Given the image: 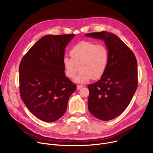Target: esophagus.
<instances>
[{
  "label": "esophagus",
  "mask_w": 153,
  "mask_h": 153,
  "mask_svg": "<svg viewBox=\"0 0 153 153\" xmlns=\"http://www.w3.org/2000/svg\"><path fill=\"white\" fill-rule=\"evenodd\" d=\"M84 86L82 85H77V90H80L81 88H82Z\"/></svg>",
  "instance_id": "esophagus-1"
}]
</instances>
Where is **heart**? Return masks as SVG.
I'll return each mask as SVG.
<instances>
[{"label":"heart","mask_w":153,"mask_h":153,"mask_svg":"<svg viewBox=\"0 0 153 153\" xmlns=\"http://www.w3.org/2000/svg\"><path fill=\"white\" fill-rule=\"evenodd\" d=\"M71 58H63L66 76L74 79L79 69L81 70L76 81L85 83L91 78L99 79L107 68L109 54L107 48L102 44L93 42H81L70 50Z\"/></svg>","instance_id":"obj_1"}]
</instances>
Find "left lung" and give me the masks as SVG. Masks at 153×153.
I'll list each match as a JSON object with an SVG mask.
<instances>
[{"mask_svg": "<svg viewBox=\"0 0 153 153\" xmlns=\"http://www.w3.org/2000/svg\"><path fill=\"white\" fill-rule=\"evenodd\" d=\"M85 36L103 39L109 54L105 72L98 81L87 87L88 110L100 120L113 119L127 108L137 88V59L129 47L113 33L102 31Z\"/></svg>", "mask_w": 153, "mask_h": 153, "instance_id": "obj_1", "label": "left lung"}]
</instances>
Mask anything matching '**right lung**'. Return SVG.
<instances>
[{"instance_id":"right-lung-1","label":"right lung","mask_w":153,"mask_h":153,"mask_svg":"<svg viewBox=\"0 0 153 153\" xmlns=\"http://www.w3.org/2000/svg\"><path fill=\"white\" fill-rule=\"evenodd\" d=\"M74 34L47 35L34 44L19 66V94L27 109L46 123L59 119L66 112L76 85L66 77L63 58L66 46Z\"/></svg>"}]
</instances>
